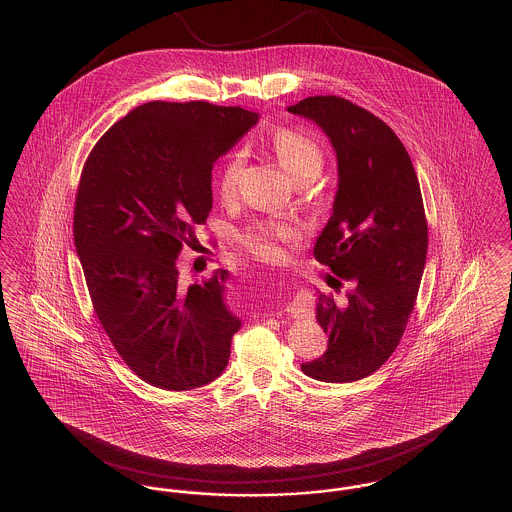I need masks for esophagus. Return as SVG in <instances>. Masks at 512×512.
<instances>
[{
    "mask_svg": "<svg viewBox=\"0 0 512 512\" xmlns=\"http://www.w3.org/2000/svg\"><path fill=\"white\" fill-rule=\"evenodd\" d=\"M286 315L292 318H305L309 315V309L303 301L299 299H293L292 303L286 307Z\"/></svg>",
    "mask_w": 512,
    "mask_h": 512,
    "instance_id": "esophagus-1",
    "label": "esophagus"
}]
</instances>
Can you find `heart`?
Wrapping results in <instances>:
<instances>
[{
	"label": "heart",
	"mask_w": 512,
	"mask_h": 512,
	"mask_svg": "<svg viewBox=\"0 0 512 512\" xmlns=\"http://www.w3.org/2000/svg\"><path fill=\"white\" fill-rule=\"evenodd\" d=\"M268 142L274 155L278 157L280 165L290 172L297 182L315 180L324 167L322 147L313 136L305 132H299L293 128H278L270 134ZM242 167H244L242 151H234L226 157L217 178L220 197L228 199L236 194ZM236 236H238V242L255 257L274 261L282 255V244L292 242L297 236V228L290 220H253Z\"/></svg>",
	"instance_id": "heart-1"
}]
</instances>
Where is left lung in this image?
Segmentation results:
<instances>
[{"label":"left lung","instance_id":"8db88e82","mask_svg":"<svg viewBox=\"0 0 512 512\" xmlns=\"http://www.w3.org/2000/svg\"><path fill=\"white\" fill-rule=\"evenodd\" d=\"M288 111L317 122L336 149L338 194L315 257L353 286L343 305L318 295L328 349L301 370L320 382H355L390 359L413 313L428 251L420 184L390 126L349 99L315 96Z\"/></svg>","mask_w":512,"mask_h":512}]
</instances>
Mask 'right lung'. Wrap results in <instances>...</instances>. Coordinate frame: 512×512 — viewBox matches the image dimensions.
<instances>
[{
	"instance_id": "1",
	"label": "right lung",
	"mask_w": 512,
	"mask_h": 512,
	"mask_svg": "<svg viewBox=\"0 0 512 512\" xmlns=\"http://www.w3.org/2000/svg\"><path fill=\"white\" fill-rule=\"evenodd\" d=\"M259 115L209 101H149L90 151L74 201V245L99 322L126 366L159 390L201 388L228 365L242 322L228 270L180 284L178 255L213 207L211 171Z\"/></svg>"
}]
</instances>
